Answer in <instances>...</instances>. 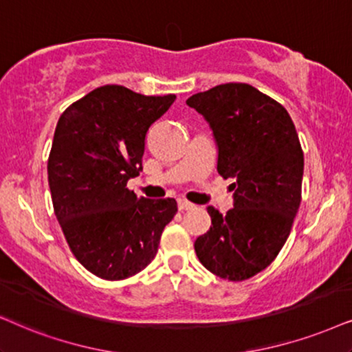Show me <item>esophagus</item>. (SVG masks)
I'll return each mask as SVG.
<instances>
[{"instance_id":"1","label":"esophagus","mask_w":352,"mask_h":352,"mask_svg":"<svg viewBox=\"0 0 352 352\" xmlns=\"http://www.w3.org/2000/svg\"><path fill=\"white\" fill-rule=\"evenodd\" d=\"M195 204H191L186 199H179V209L180 211H188V209H193Z\"/></svg>"}]
</instances>
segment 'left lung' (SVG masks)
Listing matches in <instances>:
<instances>
[{
  "label": "left lung",
  "mask_w": 352,
  "mask_h": 352,
  "mask_svg": "<svg viewBox=\"0 0 352 352\" xmlns=\"http://www.w3.org/2000/svg\"><path fill=\"white\" fill-rule=\"evenodd\" d=\"M214 133L217 172L234 179V208H208L211 228L195 242L204 268L245 281L268 268L291 234L302 199L304 151L287 110L245 82H228L186 100Z\"/></svg>",
  "instance_id": "obj_1"
}]
</instances>
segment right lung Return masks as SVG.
Wrapping results in <instances>:
<instances>
[{"label": "right lung", "instance_id": "1", "mask_svg": "<svg viewBox=\"0 0 352 352\" xmlns=\"http://www.w3.org/2000/svg\"><path fill=\"white\" fill-rule=\"evenodd\" d=\"M173 100L107 84L58 120L47 166L53 211L76 260L105 281L143 271L177 212L173 198H138L126 186L143 170L146 133Z\"/></svg>", "mask_w": 352, "mask_h": 352}]
</instances>
